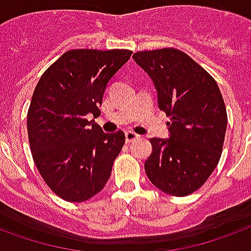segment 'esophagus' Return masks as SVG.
I'll use <instances>...</instances> for the list:
<instances>
[{
    "label": "esophagus",
    "mask_w": 251,
    "mask_h": 251,
    "mask_svg": "<svg viewBox=\"0 0 251 251\" xmlns=\"http://www.w3.org/2000/svg\"><path fill=\"white\" fill-rule=\"evenodd\" d=\"M138 138H140V135L135 134L134 131L129 130L125 133V140L127 144H130V142H133V141H135V140H138Z\"/></svg>",
    "instance_id": "obj_1"
}]
</instances>
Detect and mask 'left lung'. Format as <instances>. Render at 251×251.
Returning <instances> with one entry per match:
<instances>
[{"label":"left lung","instance_id":"1","mask_svg":"<svg viewBox=\"0 0 251 251\" xmlns=\"http://www.w3.org/2000/svg\"><path fill=\"white\" fill-rule=\"evenodd\" d=\"M157 90L161 110L170 116L169 138H151L145 172L166 194L185 197L206 182L218 165L227 114L218 85L181 50L165 48L133 55Z\"/></svg>","mask_w":251,"mask_h":251}]
</instances>
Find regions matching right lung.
Returning a JSON list of instances; mask_svg holds the SVG:
<instances>
[{"label": "right lung", "mask_w": 251, "mask_h": 251, "mask_svg": "<svg viewBox=\"0 0 251 251\" xmlns=\"http://www.w3.org/2000/svg\"><path fill=\"white\" fill-rule=\"evenodd\" d=\"M130 50H69L37 83L27 111V134L38 172L62 200L83 202L106 185L125 144L124 131L103 133V93L129 61Z\"/></svg>", "instance_id": "add662e5"}]
</instances>
